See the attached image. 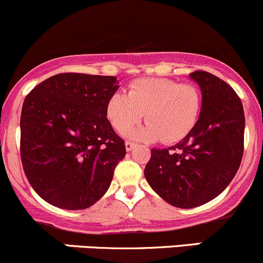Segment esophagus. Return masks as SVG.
I'll use <instances>...</instances> for the list:
<instances>
[{
	"label": "esophagus",
	"mask_w": 263,
	"mask_h": 263,
	"mask_svg": "<svg viewBox=\"0 0 263 263\" xmlns=\"http://www.w3.org/2000/svg\"><path fill=\"white\" fill-rule=\"evenodd\" d=\"M135 146H136V144L132 141H126V150L127 151H131L132 148H134Z\"/></svg>",
	"instance_id": "1"
}]
</instances>
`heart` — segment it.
<instances>
[{
  "mask_svg": "<svg viewBox=\"0 0 263 263\" xmlns=\"http://www.w3.org/2000/svg\"><path fill=\"white\" fill-rule=\"evenodd\" d=\"M146 113L148 123L136 139L176 144L192 134L202 113V95L192 84L164 78H145L129 84L128 94L117 91L107 102V117L116 131L127 134Z\"/></svg>",
  "mask_w": 263,
  "mask_h": 263,
  "instance_id": "heart-1",
  "label": "heart"
}]
</instances>
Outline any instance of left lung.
Masks as SVG:
<instances>
[{
    "instance_id": "obj_1",
    "label": "left lung",
    "mask_w": 263,
    "mask_h": 263,
    "mask_svg": "<svg viewBox=\"0 0 263 263\" xmlns=\"http://www.w3.org/2000/svg\"><path fill=\"white\" fill-rule=\"evenodd\" d=\"M202 91V113L190 136L171 148H151L145 177L171 205L197 208L214 200L239 169L245 110L230 85L206 71L191 73Z\"/></svg>"
}]
</instances>
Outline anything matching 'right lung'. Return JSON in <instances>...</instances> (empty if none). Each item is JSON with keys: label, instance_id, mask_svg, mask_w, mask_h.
Returning <instances> with one entry per match:
<instances>
[{"label": "right lung", "instance_id": "obj_1", "mask_svg": "<svg viewBox=\"0 0 263 263\" xmlns=\"http://www.w3.org/2000/svg\"><path fill=\"white\" fill-rule=\"evenodd\" d=\"M115 76L65 72L36 85L23 104L20 156L24 173L44 201L84 210L103 197L124 141L107 118L118 89Z\"/></svg>", "mask_w": 263, "mask_h": 263}]
</instances>
